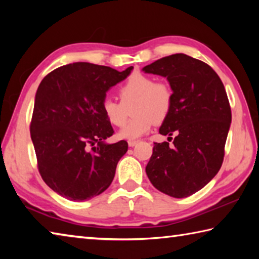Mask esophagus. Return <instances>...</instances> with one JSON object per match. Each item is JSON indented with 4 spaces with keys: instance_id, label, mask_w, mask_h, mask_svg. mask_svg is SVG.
Listing matches in <instances>:
<instances>
[{
    "instance_id": "1",
    "label": "esophagus",
    "mask_w": 259,
    "mask_h": 259,
    "mask_svg": "<svg viewBox=\"0 0 259 259\" xmlns=\"http://www.w3.org/2000/svg\"><path fill=\"white\" fill-rule=\"evenodd\" d=\"M137 144H138V140H129L128 142V145L130 147H134L135 145H137Z\"/></svg>"
}]
</instances>
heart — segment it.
Wrapping results in <instances>:
<instances>
[{"instance_id": "b5f03b06", "label": "heart", "mask_w": 259, "mask_h": 259, "mask_svg": "<svg viewBox=\"0 0 259 259\" xmlns=\"http://www.w3.org/2000/svg\"><path fill=\"white\" fill-rule=\"evenodd\" d=\"M121 103L106 98L102 103L104 116L112 125L121 126L125 122V112L122 105L134 102L131 114L134 117L117 136L122 139L135 140L150 133L153 123L162 122L172 105V91L164 82H155L145 74H134L120 88Z\"/></svg>"}]
</instances>
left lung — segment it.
<instances>
[{"instance_id": "obj_1", "label": "left lung", "mask_w": 259, "mask_h": 259, "mask_svg": "<svg viewBox=\"0 0 259 259\" xmlns=\"http://www.w3.org/2000/svg\"><path fill=\"white\" fill-rule=\"evenodd\" d=\"M143 71L166 77L171 87V109L159 133L170 139L175 135L172 147L154 143L147 177L164 194L186 198L207 185L224 160L232 121L224 84L209 65L184 54L163 57Z\"/></svg>"}]
</instances>
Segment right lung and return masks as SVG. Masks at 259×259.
I'll use <instances>...</instances> for the list:
<instances>
[{"instance_id": "right-lung-1", "label": "right lung", "mask_w": 259, "mask_h": 259, "mask_svg": "<svg viewBox=\"0 0 259 259\" xmlns=\"http://www.w3.org/2000/svg\"><path fill=\"white\" fill-rule=\"evenodd\" d=\"M90 63L56 68L41 81L30 122L37 168L52 191L71 201H85L111 185L117 162L128 151L104 116L106 93L133 71Z\"/></svg>"}]
</instances>
